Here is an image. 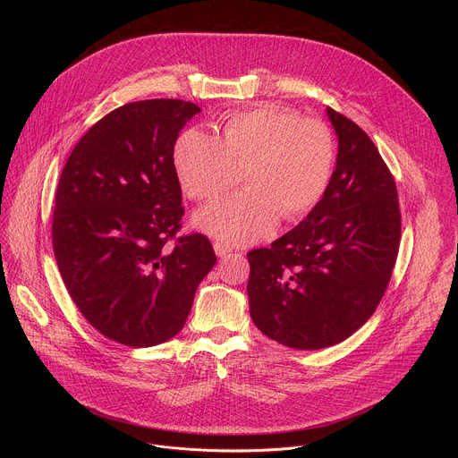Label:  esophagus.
Segmentation results:
<instances>
[{"label": "esophagus", "mask_w": 458, "mask_h": 458, "mask_svg": "<svg viewBox=\"0 0 458 458\" xmlns=\"http://www.w3.org/2000/svg\"><path fill=\"white\" fill-rule=\"evenodd\" d=\"M214 250H216V253H217L219 257H225V255H228V253L232 251V246L226 244V242H223V241H216V242H214Z\"/></svg>", "instance_id": "1"}]
</instances>
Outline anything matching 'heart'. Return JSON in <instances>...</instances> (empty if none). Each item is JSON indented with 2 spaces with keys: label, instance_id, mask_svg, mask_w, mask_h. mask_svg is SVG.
<instances>
[{
  "label": "heart",
  "instance_id": "1",
  "mask_svg": "<svg viewBox=\"0 0 458 458\" xmlns=\"http://www.w3.org/2000/svg\"><path fill=\"white\" fill-rule=\"evenodd\" d=\"M172 165L190 199L207 203L233 188L246 190L198 212L193 223L226 244H250L274 232L279 219L308 216L330 186L335 143L330 128L293 110L257 106L226 117L221 136L182 130Z\"/></svg>",
  "mask_w": 458,
  "mask_h": 458
}]
</instances>
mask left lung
<instances>
[{"label":"left lung","mask_w":458,"mask_h":458,"mask_svg":"<svg viewBox=\"0 0 458 458\" xmlns=\"http://www.w3.org/2000/svg\"><path fill=\"white\" fill-rule=\"evenodd\" d=\"M337 165L318 205L268 248L248 251L253 324L295 350L343 343L373 315L401 244L397 184L364 130L326 108Z\"/></svg>","instance_id":"left-lung-1"}]
</instances>
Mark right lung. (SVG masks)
<instances>
[{
    "instance_id": "obj_1",
    "label": "right lung",
    "mask_w": 458,
    "mask_h": 458,
    "mask_svg": "<svg viewBox=\"0 0 458 458\" xmlns=\"http://www.w3.org/2000/svg\"><path fill=\"white\" fill-rule=\"evenodd\" d=\"M199 112L181 99L126 103L80 140L57 182L61 279L94 328L130 348L177 335L217 263L207 235L177 237L184 208L172 148Z\"/></svg>"
}]
</instances>
